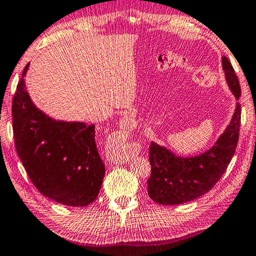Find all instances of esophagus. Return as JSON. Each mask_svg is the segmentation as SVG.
Masks as SVG:
<instances>
[{"mask_svg": "<svg viewBox=\"0 0 256 256\" xmlns=\"http://www.w3.org/2000/svg\"><path fill=\"white\" fill-rule=\"evenodd\" d=\"M132 154L133 152L130 149H124L123 152L118 154V155L115 156L114 158H112V160L114 163H125V162H128L130 160H131Z\"/></svg>", "mask_w": 256, "mask_h": 256, "instance_id": "1", "label": "esophagus"}]
</instances>
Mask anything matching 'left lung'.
Here are the masks:
<instances>
[{"instance_id": "obj_1", "label": "left lung", "mask_w": 256, "mask_h": 256, "mask_svg": "<svg viewBox=\"0 0 256 256\" xmlns=\"http://www.w3.org/2000/svg\"><path fill=\"white\" fill-rule=\"evenodd\" d=\"M222 68L228 86L234 98L239 100L242 93L239 80L226 56H222ZM240 114V104L237 102L224 132L212 148L200 155L181 157L163 146L152 142L149 148L152 165V174L148 179L149 197L162 205H179L210 192L221 179L236 152Z\"/></svg>"}]
</instances>
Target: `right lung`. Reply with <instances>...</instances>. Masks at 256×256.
Returning a JSON list of instances; mask_svg holds the SVG:
<instances>
[{
	"label": "right lung",
	"mask_w": 256,
	"mask_h": 256,
	"mask_svg": "<svg viewBox=\"0 0 256 256\" xmlns=\"http://www.w3.org/2000/svg\"><path fill=\"white\" fill-rule=\"evenodd\" d=\"M26 64L12 100L17 154L38 192L66 206L83 208L98 197L104 164L94 124L56 120L35 106L26 90Z\"/></svg>",
	"instance_id": "obj_1"
}]
</instances>
